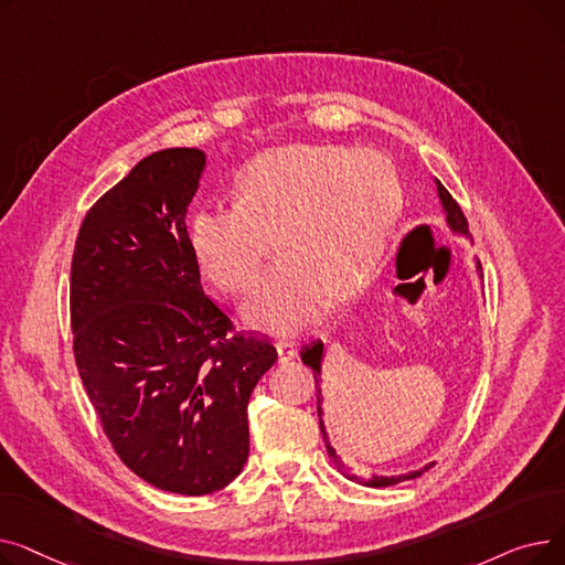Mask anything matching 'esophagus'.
I'll list each match as a JSON object with an SVG mask.
<instances>
[{"mask_svg":"<svg viewBox=\"0 0 565 565\" xmlns=\"http://www.w3.org/2000/svg\"><path fill=\"white\" fill-rule=\"evenodd\" d=\"M277 352H279V362H290L298 358V343L277 341Z\"/></svg>","mask_w":565,"mask_h":565,"instance_id":"esophagus-1","label":"esophagus"}]
</instances>
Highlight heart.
Listing matches in <instances>:
<instances>
[{"mask_svg": "<svg viewBox=\"0 0 565 565\" xmlns=\"http://www.w3.org/2000/svg\"><path fill=\"white\" fill-rule=\"evenodd\" d=\"M398 203L396 171L373 148L281 146L235 175L233 205L192 217L190 249L207 281L245 292L275 235L279 258L254 286L243 320L290 337L330 300L348 302L364 288Z\"/></svg>", "mask_w": 565, "mask_h": 565, "instance_id": "b5f03b06", "label": "heart"}]
</instances>
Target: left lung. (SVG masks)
<instances>
[{"instance_id":"1","label":"left lung","mask_w":565,"mask_h":565,"mask_svg":"<svg viewBox=\"0 0 565 565\" xmlns=\"http://www.w3.org/2000/svg\"><path fill=\"white\" fill-rule=\"evenodd\" d=\"M437 183V194H439V201H441V207L444 213H447V224L454 233L458 235H469V224H467V217L462 213V207L458 205V201L449 194V190L444 188L439 181ZM481 270V265H479ZM302 362L313 371V380H316V403H318V422H320V433H322V439H324V447H328V454L332 458V462L337 465V469L343 473V477H348L350 481H358L362 486H369V488H387V486H396L401 481H407V479H417L422 477V471H412V473H401V477H369V479H360L354 477V473H348L341 458L337 456L334 447L330 444V437L328 433H324V424H322V394H320V364H322V341H313L309 345L302 348Z\"/></svg>"}]
</instances>
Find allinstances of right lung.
<instances>
[{"label": "right lung", "mask_w": 565, "mask_h": 565, "mask_svg": "<svg viewBox=\"0 0 565 565\" xmlns=\"http://www.w3.org/2000/svg\"><path fill=\"white\" fill-rule=\"evenodd\" d=\"M205 156L143 158L86 213L71 265L73 352L116 456L160 490L201 497L249 456L247 405L277 362L201 288L185 226Z\"/></svg>", "instance_id": "1"}]
</instances>
